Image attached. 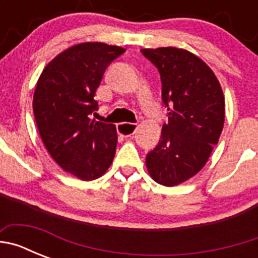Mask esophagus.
I'll list each match as a JSON object with an SVG mask.
<instances>
[{
  "mask_svg": "<svg viewBox=\"0 0 258 258\" xmlns=\"http://www.w3.org/2000/svg\"><path fill=\"white\" fill-rule=\"evenodd\" d=\"M137 127H138V125L137 124H132V122H122V124L117 125V132L124 137H131L136 133Z\"/></svg>",
  "mask_w": 258,
  "mask_h": 258,
  "instance_id": "esophagus-1",
  "label": "esophagus"
}]
</instances>
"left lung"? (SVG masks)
Wrapping results in <instances>:
<instances>
[{"label": "left lung", "mask_w": 258, "mask_h": 258, "mask_svg": "<svg viewBox=\"0 0 258 258\" xmlns=\"http://www.w3.org/2000/svg\"><path fill=\"white\" fill-rule=\"evenodd\" d=\"M157 68L161 99L168 112L161 138L146 155L157 183L175 186L197 174L218 143L225 121V99L211 68L190 51L177 47L141 50Z\"/></svg>", "instance_id": "1"}]
</instances>
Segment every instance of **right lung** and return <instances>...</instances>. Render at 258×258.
Instances as JSON below:
<instances>
[{
	"label": "right lung",
	"mask_w": 258,
	"mask_h": 258,
	"mask_svg": "<svg viewBox=\"0 0 258 258\" xmlns=\"http://www.w3.org/2000/svg\"><path fill=\"white\" fill-rule=\"evenodd\" d=\"M124 52L102 42L75 45L52 59L37 81L33 113L41 140L61 169L84 181L101 177L115 156L116 126L92 115L104 71Z\"/></svg>",
	"instance_id": "1"
}]
</instances>
